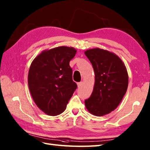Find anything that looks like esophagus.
I'll list each match as a JSON object with an SVG mask.
<instances>
[{
	"label": "esophagus",
	"instance_id": "obj_1",
	"mask_svg": "<svg viewBox=\"0 0 150 150\" xmlns=\"http://www.w3.org/2000/svg\"><path fill=\"white\" fill-rule=\"evenodd\" d=\"M82 85H83V82H78V83H77V86H78L79 88L81 87Z\"/></svg>",
	"mask_w": 150,
	"mask_h": 150
}]
</instances>
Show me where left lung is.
Instances as JSON below:
<instances>
[{
  "instance_id": "left-lung-1",
  "label": "left lung",
  "mask_w": 150,
  "mask_h": 150,
  "mask_svg": "<svg viewBox=\"0 0 150 150\" xmlns=\"http://www.w3.org/2000/svg\"><path fill=\"white\" fill-rule=\"evenodd\" d=\"M95 71L93 90L85 106L90 113L103 116L119 106L128 86V71L122 60L108 50L93 48L86 51Z\"/></svg>"
}]
</instances>
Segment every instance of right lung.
<instances>
[{"mask_svg":"<svg viewBox=\"0 0 150 150\" xmlns=\"http://www.w3.org/2000/svg\"><path fill=\"white\" fill-rule=\"evenodd\" d=\"M74 47L59 46L44 50L34 59L28 72L30 93L37 107L50 116L62 113L77 88L69 61Z\"/></svg>","mask_w":150,"mask_h":150,"instance_id":"right-lung-1","label":"right lung"}]
</instances>
